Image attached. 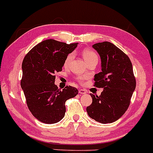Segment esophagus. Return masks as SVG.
<instances>
[{"instance_id":"obj_1","label":"esophagus","mask_w":153,"mask_h":153,"mask_svg":"<svg viewBox=\"0 0 153 153\" xmlns=\"http://www.w3.org/2000/svg\"><path fill=\"white\" fill-rule=\"evenodd\" d=\"M79 93L80 94H85L86 93H87V91H86L85 89H80L79 91Z\"/></svg>"}]
</instances>
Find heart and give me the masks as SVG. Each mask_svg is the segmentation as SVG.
I'll return each mask as SVG.
<instances>
[{
    "mask_svg": "<svg viewBox=\"0 0 153 153\" xmlns=\"http://www.w3.org/2000/svg\"><path fill=\"white\" fill-rule=\"evenodd\" d=\"M82 55L83 58H84L85 60V62H87L88 64L91 63V62H94V61H98V56H97V53H96L95 51H92V50L88 49V48H85V49H83L82 51ZM73 58V53H70V54L68 55L67 57L65 58V61H64V66H65V67H68V66L70 65ZM76 79L80 82L83 79L82 77L81 76H77Z\"/></svg>",
    "mask_w": 153,
    "mask_h": 153,
    "instance_id": "b5f03b06",
    "label": "heart"
}]
</instances>
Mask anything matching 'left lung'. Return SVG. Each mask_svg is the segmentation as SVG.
<instances>
[{
	"label": "left lung",
	"mask_w": 153,
	"mask_h": 153,
	"mask_svg": "<svg viewBox=\"0 0 153 153\" xmlns=\"http://www.w3.org/2000/svg\"><path fill=\"white\" fill-rule=\"evenodd\" d=\"M93 48L102 62V71L94 76V86L104 90L100 97L91 94L92 104L86 111L97 122L112 123L122 117L130 105L136 85L133 65L128 56L111 42H98Z\"/></svg>",
	"instance_id": "left-lung-1"
}]
</instances>
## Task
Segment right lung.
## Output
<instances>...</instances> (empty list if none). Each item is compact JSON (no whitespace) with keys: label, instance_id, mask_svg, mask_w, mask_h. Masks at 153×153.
I'll return each instance as SVG.
<instances>
[{"label":"right lung","instance_id":"1","mask_svg":"<svg viewBox=\"0 0 153 153\" xmlns=\"http://www.w3.org/2000/svg\"><path fill=\"white\" fill-rule=\"evenodd\" d=\"M77 44L45 40L31 48L23 59L20 85L28 108L42 123L59 122L65 116L66 100L78 94L76 88L67 85L61 91L54 84V73L62 71L65 58Z\"/></svg>","mask_w":153,"mask_h":153}]
</instances>
